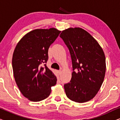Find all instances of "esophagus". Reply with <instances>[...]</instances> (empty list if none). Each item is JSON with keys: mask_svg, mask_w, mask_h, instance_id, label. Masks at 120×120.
<instances>
[{"mask_svg": "<svg viewBox=\"0 0 120 120\" xmlns=\"http://www.w3.org/2000/svg\"><path fill=\"white\" fill-rule=\"evenodd\" d=\"M57 73H58V75H60L61 74V70H58L57 71Z\"/></svg>", "mask_w": 120, "mask_h": 120, "instance_id": "1", "label": "esophagus"}]
</instances>
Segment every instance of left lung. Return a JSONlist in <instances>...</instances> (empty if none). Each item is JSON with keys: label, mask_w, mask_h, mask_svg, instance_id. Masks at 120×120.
Masks as SVG:
<instances>
[{"label": "left lung", "mask_w": 120, "mask_h": 120, "mask_svg": "<svg viewBox=\"0 0 120 120\" xmlns=\"http://www.w3.org/2000/svg\"><path fill=\"white\" fill-rule=\"evenodd\" d=\"M60 37L71 56L73 73L69 82L64 84L67 97L77 103H85L98 93L104 81L105 57L98 42L81 28H69Z\"/></svg>", "instance_id": "left-lung-1"}]
</instances>
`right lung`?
<instances>
[{
    "mask_svg": "<svg viewBox=\"0 0 120 120\" xmlns=\"http://www.w3.org/2000/svg\"><path fill=\"white\" fill-rule=\"evenodd\" d=\"M60 32L54 28L35 29L26 34L15 49L12 60L14 78L21 92L29 101L46 99L51 87L56 84V76L46 63L49 47Z\"/></svg>",
    "mask_w": 120,
    "mask_h": 120,
    "instance_id": "obj_1",
    "label": "right lung"
}]
</instances>
